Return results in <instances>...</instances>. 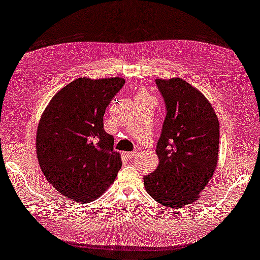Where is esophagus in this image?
<instances>
[{
    "label": "esophagus",
    "mask_w": 260,
    "mask_h": 260,
    "mask_svg": "<svg viewBox=\"0 0 260 260\" xmlns=\"http://www.w3.org/2000/svg\"><path fill=\"white\" fill-rule=\"evenodd\" d=\"M138 154V151L135 150V151H128V152H125V155L127 156V157H129V158H132L133 156H135Z\"/></svg>",
    "instance_id": "1"
}]
</instances>
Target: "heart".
Returning <instances> with one entry per match:
<instances>
[{
  "label": "heart",
  "instance_id": "obj_1",
  "mask_svg": "<svg viewBox=\"0 0 260 260\" xmlns=\"http://www.w3.org/2000/svg\"><path fill=\"white\" fill-rule=\"evenodd\" d=\"M135 98H138V100H150L149 96H148V94L145 92V91H140L137 96H135Z\"/></svg>",
  "mask_w": 260,
  "mask_h": 260
}]
</instances>
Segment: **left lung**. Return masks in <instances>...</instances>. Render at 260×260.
Here are the masks:
<instances>
[{
  "label": "left lung",
  "mask_w": 260,
  "mask_h": 260,
  "mask_svg": "<svg viewBox=\"0 0 260 260\" xmlns=\"http://www.w3.org/2000/svg\"><path fill=\"white\" fill-rule=\"evenodd\" d=\"M166 117L156 145L157 168L144 177L147 192L181 208L199 199L218 162L219 120L206 97L182 78L156 79Z\"/></svg>",
  "instance_id": "obj_1"
}]
</instances>
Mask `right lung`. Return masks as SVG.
Returning <instances> with one entry per match:
<instances>
[{"mask_svg":"<svg viewBox=\"0 0 260 260\" xmlns=\"http://www.w3.org/2000/svg\"><path fill=\"white\" fill-rule=\"evenodd\" d=\"M125 79L78 78L49 102L38 125L37 157L44 177L70 200L89 203L112 184L121 167L104 115Z\"/></svg>","mask_w":260,"mask_h":260,"instance_id":"1","label":"right lung"}]
</instances>
